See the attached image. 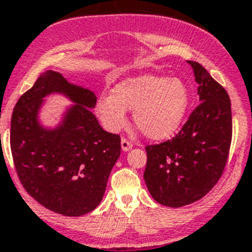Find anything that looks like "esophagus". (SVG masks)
Instances as JSON below:
<instances>
[{"instance_id": "34e87169", "label": "esophagus", "mask_w": 252, "mask_h": 252, "mask_svg": "<svg viewBox=\"0 0 252 252\" xmlns=\"http://www.w3.org/2000/svg\"><path fill=\"white\" fill-rule=\"evenodd\" d=\"M121 148L124 151H128L131 148H132V142L128 141V140H126V139H122L121 140Z\"/></svg>"}]
</instances>
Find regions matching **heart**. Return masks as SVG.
Returning <instances> with one entry per match:
<instances>
[{"label": "heart", "mask_w": 252, "mask_h": 252, "mask_svg": "<svg viewBox=\"0 0 252 252\" xmlns=\"http://www.w3.org/2000/svg\"><path fill=\"white\" fill-rule=\"evenodd\" d=\"M189 91L179 78L155 74L128 77L119 82L111 95L95 102V115L103 127L117 132L127 122V111L148 139L168 140L179 131L189 108Z\"/></svg>", "instance_id": "b5f03b06"}]
</instances>
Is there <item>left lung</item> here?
Listing matches in <instances>:
<instances>
[{
  "mask_svg": "<svg viewBox=\"0 0 252 252\" xmlns=\"http://www.w3.org/2000/svg\"><path fill=\"white\" fill-rule=\"evenodd\" d=\"M198 83L199 104L173 140L146 146V187L158 203L183 207L217 184L226 166L232 115L226 90L197 62L187 60Z\"/></svg>",
  "mask_w": 252,
  "mask_h": 252,
  "instance_id": "1",
  "label": "left lung"
}]
</instances>
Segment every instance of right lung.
<instances>
[{"mask_svg":"<svg viewBox=\"0 0 252 252\" xmlns=\"http://www.w3.org/2000/svg\"><path fill=\"white\" fill-rule=\"evenodd\" d=\"M54 93L75 104L55 128H44L38 112ZM95 101L92 91L46 70L13 108L10 142L20 182L35 201L59 215L78 217L98 206L120 158L121 139L101 127L91 111Z\"/></svg>","mask_w":252,"mask_h":252,"instance_id":"obj_1","label":"right lung"}]
</instances>
